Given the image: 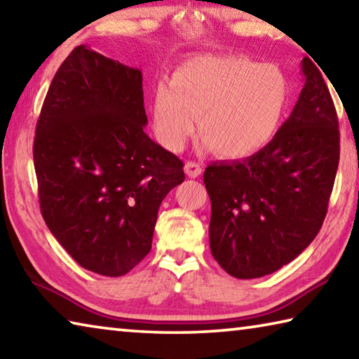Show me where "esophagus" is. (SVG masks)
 Listing matches in <instances>:
<instances>
[{
	"mask_svg": "<svg viewBox=\"0 0 359 359\" xmlns=\"http://www.w3.org/2000/svg\"><path fill=\"white\" fill-rule=\"evenodd\" d=\"M201 172H203V168L199 166L196 161L185 163V174L188 175V177L196 179V177H199V175H201Z\"/></svg>",
	"mask_w": 359,
	"mask_h": 359,
	"instance_id": "1",
	"label": "esophagus"
}]
</instances>
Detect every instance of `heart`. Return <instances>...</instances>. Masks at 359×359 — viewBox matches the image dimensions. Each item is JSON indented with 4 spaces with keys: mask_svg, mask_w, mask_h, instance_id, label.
<instances>
[{
    "mask_svg": "<svg viewBox=\"0 0 359 359\" xmlns=\"http://www.w3.org/2000/svg\"><path fill=\"white\" fill-rule=\"evenodd\" d=\"M288 81L272 65L247 57L199 55L161 83L154 98V121L161 142L184 147L196 130L217 155L228 160L257 154L271 141L288 102Z\"/></svg>",
    "mask_w": 359,
    "mask_h": 359,
    "instance_id": "1",
    "label": "heart"
}]
</instances>
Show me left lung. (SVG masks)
Here are the masks:
<instances>
[{
  "label": "left lung",
  "mask_w": 359,
  "mask_h": 359,
  "mask_svg": "<svg viewBox=\"0 0 359 359\" xmlns=\"http://www.w3.org/2000/svg\"><path fill=\"white\" fill-rule=\"evenodd\" d=\"M302 74L293 112L269 144L245 160L205 168L210 252L236 278H258L288 264L311 245L326 217L339 166V120L307 57Z\"/></svg>",
  "instance_id": "obj_1"
}]
</instances>
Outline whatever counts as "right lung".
<instances>
[{
	"mask_svg": "<svg viewBox=\"0 0 359 359\" xmlns=\"http://www.w3.org/2000/svg\"><path fill=\"white\" fill-rule=\"evenodd\" d=\"M142 72L77 46L48 87L33 145L46 224L85 269L120 277L151 248L184 163L145 135Z\"/></svg>",
	"mask_w": 359,
	"mask_h": 359,
	"instance_id": "obj_1",
	"label": "right lung"
}]
</instances>
